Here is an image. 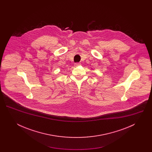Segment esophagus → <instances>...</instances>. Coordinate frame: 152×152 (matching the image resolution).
Segmentation results:
<instances>
[{"instance_id": "1", "label": "esophagus", "mask_w": 152, "mask_h": 152, "mask_svg": "<svg viewBox=\"0 0 152 152\" xmlns=\"http://www.w3.org/2000/svg\"><path fill=\"white\" fill-rule=\"evenodd\" d=\"M80 65V63H78L75 64V66H79Z\"/></svg>"}]
</instances>
